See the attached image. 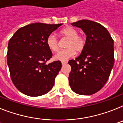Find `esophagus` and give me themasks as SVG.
Returning a JSON list of instances; mask_svg holds the SVG:
<instances>
[{
    "instance_id": "34e87169",
    "label": "esophagus",
    "mask_w": 123,
    "mask_h": 123,
    "mask_svg": "<svg viewBox=\"0 0 123 123\" xmlns=\"http://www.w3.org/2000/svg\"><path fill=\"white\" fill-rule=\"evenodd\" d=\"M61 63L62 65H65L67 64V61H62Z\"/></svg>"
}]
</instances>
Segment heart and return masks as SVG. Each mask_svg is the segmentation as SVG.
Here are the masks:
<instances>
[{"label":"heart","mask_w":123,"mask_h":123,"mask_svg":"<svg viewBox=\"0 0 123 123\" xmlns=\"http://www.w3.org/2000/svg\"><path fill=\"white\" fill-rule=\"evenodd\" d=\"M61 34L64 37L69 38V40L66 46V49L61 50L54 56L55 61H65L73 57L76 54V52H80L85 47V38L83 36L78 35L77 30L73 27L65 28L61 31ZM46 43L49 49L52 52H57L59 50L58 40L53 34L48 37Z\"/></svg>","instance_id":"heart-1"}]
</instances>
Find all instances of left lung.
Returning <instances> with one entry per match:
<instances>
[{"label": "left lung", "mask_w": 123, "mask_h": 123, "mask_svg": "<svg viewBox=\"0 0 123 123\" xmlns=\"http://www.w3.org/2000/svg\"><path fill=\"white\" fill-rule=\"evenodd\" d=\"M71 25L81 29L86 38L81 54L68 62L71 67L69 83L74 92L90 95L108 80L114 63V40L108 30L97 22L83 19Z\"/></svg>", "instance_id": "left-lung-1"}]
</instances>
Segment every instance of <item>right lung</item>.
Returning a JSON list of instances; mask_svg holds the SVG:
<instances>
[{
	"label": "right lung",
	"mask_w": 123,
	"mask_h": 123,
	"mask_svg": "<svg viewBox=\"0 0 123 123\" xmlns=\"http://www.w3.org/2000/svg\"><path fill=\"white\" fill-rule=\"evenodd\" d=\"M62 25L30 24L18 30L9 41L7 60L11 78L24 94L40 96L52 88L62 64L59 61L46 64L52 56L46 40Z\"/></svg>",
	"instance_id": "add662e5"
}]
</instances>
